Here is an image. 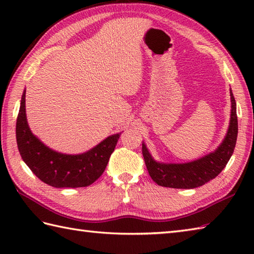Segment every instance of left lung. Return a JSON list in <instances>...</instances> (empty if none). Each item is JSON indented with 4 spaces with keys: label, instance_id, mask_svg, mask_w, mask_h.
<instances>
[{
    "label": "left lung",
    "instance_id": "8db88e82",
    "mask_svg": "<svg viewBox=\"0 0 254 254\" xmlns=\"http://www.w3.org/2000/svg\"><path fill=\"white\" fill-rule=\"evenodd\" d=\"M231 116L229 128L223 143L214 153L188 164H159L152 158L143 144L142 153L150 178L158 186L174 189H193L201 187L216 178L229 161L238 135L236 100L230 89Z\"/></svg>",
    "mask_w": 254,
    "mask_h": 254
}]
</instances>
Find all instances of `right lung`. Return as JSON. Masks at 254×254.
<instances>
[{"label": "right lung", "instance_id": "right-lung-1", "mask_svg": "<svg viewBox=\"0 0 254 254\" xmlns=\"http://www.w3.org/2000/svg\"><path fill=\"white\" fill-rule=\"evenodd\" d=\"M21 96L16 121V139L21 158L30 170L55 188H80L94 183L104 174L120 134L111 135L87 153L64 155L45 146L32 135L26 120L25 95Z\"/></svg>", "mask_w": 254, "mask_h": 254}]
</instances>
